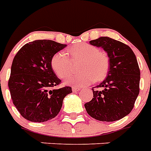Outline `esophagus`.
Returning <instances> with one entry per match:
<instances>
[{"label":"esophagus","instance_id":"34e87169","mask_svg":"<svg viewBox=\"0 0 151 151\" xmlns=\"http://www.w3.org/2000/svg\"><path fill=\"white\" fill-rule=\"evenodd\" d=\"M72 90H73V92H78V91H80L81 88L73 86V87H72Z\"/></svg>","mask_w":151,"mask_h":151}]
</instances>
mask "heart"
I'll return each mask as SVG.
<instances>
[{"label":"heart","mask_w":151,"mask_h":151,"mask_svg":"<svg viewBox=\"0 0 151 151\" xmlns=\"http://www.w3.org/2000/svg\"><path fill=\"white\" fill-rule=\"evenodd\" d=\"M70 59L73 60L82 59L80 68L82 72L69 76L65 80L66 84L84 86L89 85L94 80L100 81L107 75L110 67L107 54L103 51L98 50L92 45L79 43L69 48L67 53L59 52L52 57L51 65L59 78H66L70 73Z\"/></svg>","instance_id":"b5f03b06"}]
</instances>
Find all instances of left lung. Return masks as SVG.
I'll use <instances>...</instances> for the list:
<instances>
[{
	"label": "left lung",
	"mask_w": 151,
	"mask_h": 151,
	"mask_svg": "<svg viewBox=\"0 0 151 151\" xmlns=\"http://www.w3.org/2000/svg\"><path fill=\"white\" fill-rule=\"evenodd\" d=\"M89 43L107 53L110 67L105 80L96 86L100 90L92 88L93 98L85 107L98 121H118L131 112L139 92L140 71L137 59L129 46L108 37Z\"/></svg>",
	"instance_id": "obj_1"
}]
</instances>
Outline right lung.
I'll list each match as a JSON object with an SVG mask.
<instances>
[{
	"instance_id": "right-lung-1",
	"label": "right lung",
	"mask_w": 151,
	"mask_h": 151,
	"mask_svg": "<svg viewBox=\"0 0 151 151\" xmlns=\"http://www.w3.org/2000/svg\"><path fill=\"white\" fill-rule=\"evenodd\" d=\"M66 45L51 40H36L26 44L14 57L8 81L13 104L25 119L44 122L59 113L71 87L53 88L61 80L52 70L53 55Z\"/></svg>"
}]
</instances>
